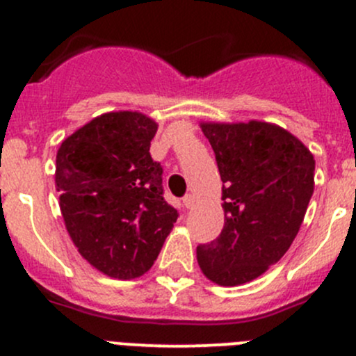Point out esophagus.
Returning <instances> with one entry per match:
<instances>
[{"label": "esophagus", "mask_w": 356, "mask_h": 356, "mask_svg": "<svg viewBox=\"0 0 356 356\" xmlns=\"http://www.w3.org/2000/svg\"><path fill=\"white\" fill-rule=\"evenodd\" d=\"M182 203H184L186 208H193V204H195V198H193L191 195H186L184 198H182Z\"/></svg>", "instance_id": "34e87169"}]
</instances>
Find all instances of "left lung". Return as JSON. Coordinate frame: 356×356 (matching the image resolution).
I'll return each instance as SVG.
<instances>
[{"label": "left lung", "mask_w": 356, "mask_h": 356, "mask_svg": "<svg viewBox=\"0 0 356 356\" xmlns=\"http://www.w3.org/2000/svg\"><path fill=\"white\" fill-rule=\"evenodd\" d=\"M217 158L224 229L196 248L204 277L241 286L277 264L301 227L315 188L310 149L270 122H200Z\"/></svg>", "instance_id": "1"}]
</instances>
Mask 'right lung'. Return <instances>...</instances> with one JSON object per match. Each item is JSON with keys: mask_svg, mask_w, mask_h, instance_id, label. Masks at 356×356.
Listing matches in <instances>:
<instances>
[{"mask_svg": "<svg viewBox=\"0 0 356 356\" xmlns=\"http://www.w3.org/2000/svg\"><path fill=\"white\" fill-rule=\"evenodd\" d=\"M158 124L141 111L95 117L56 153L60 211L77 251L113 279H136L155 264L177 210L163 200L149 145Z\"/></svg>", "mask_w": 356, "mask_h": 356, "instance_id": "add662e5", "label": "right lung"}]
</instances>
